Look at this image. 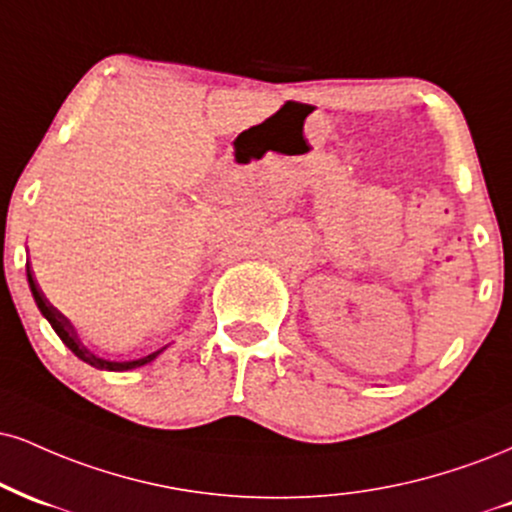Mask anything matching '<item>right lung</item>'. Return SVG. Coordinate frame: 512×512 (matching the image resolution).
<instances>
[{"mask_svg": "<svg viewBox=\"0 0 512 512\" xmlns=\"http://www.w3.org/2000/svg\"><path fill=\"white\" fill-rule=\"evenodd\" d=\"M26 274H28L30 291H33V298H35V303H38V307H40L42 317H45L47 322L52 324V329L57 331V336L61 338V341H64V346L69 348L73 355L80 357V360L88 362L90 367H95V369H107V372H126V369H135V367L147 365V362L155 360V357H157L159 353H162V350H166V346H164V348L155 350V353H150V355H145V357H138V360H128V362H112V360H104V357H97L95 353H90V350L85 348L83 343H80L76 329H73V324L69 322V319L61 315L57 307H54V305L49 303V300L45 298V293L40 291L38 281H35V274H33V269H30V264L26 267Z\"/></svg>", "mask_w": 512, "mask_h": 512, "instance_id": "right-lung-1", "label": "right lung"}]
</instances>
